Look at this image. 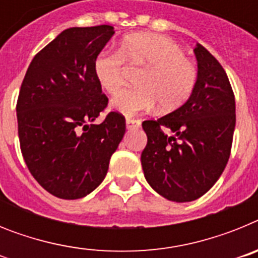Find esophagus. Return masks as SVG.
<instances>
[{
    "label": "esophagus",
    "instance_id": "1",
    "mask_svg": "<svg viewBox=\"0 0 258 258\" xmlns=\"http://www.w3.org/2000/svg\"><path fill=\"white\" fill-rule=\"evenodd\" d=\"M141 126V120H134V118H126L127 129H138Z\"/></svg>",
    "mask_w": 258,
    "mask_h": 258
}]
</instances>
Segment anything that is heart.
<instances>
[{
  "mask_svg": "<svg viewBox=\"0 0 258 258\" xmlns=\"http://www.w3.org/2000/svg\"><path fill=\"white\" fill-rule=\"evenodd\" d=\"M124 60L146 67L138 88L125 89L111 107L126 116L151 109L174 111L187 102L198 81V68L184 56V50L173 38L156 33H134L121 41L118 51L102 50L93 61V74L104 92L115 94L124 81Z\"/></svg>",
  "mask_w": 258,
  "mask_h": 258,
  "instance_id": "1",
  "label": "heart"
}]
</instances>
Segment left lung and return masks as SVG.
I'll return each instance as SVG.
<instances>
[{
	"instance_id": "1",
	"label": "left lung",
	"mask_w": 258,
	"mask_h": 258,
	"mask_svg": "<svg viewBox=\"0 0 258 258\" xmlns=\"http://www.w3.org/2000/svg\"><path fill=\"white\" fill-rule=\"evenodd\" d=\"M198 81L183 106L142 127L145 178L165 199L192 202L222 174L235 129V97L229 77L211 52L197 44ZM167 131L165 134L162 127Z\"/></svg>"
}]
</instances>
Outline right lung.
<instances>
[{"label": "right lung", "mask_w": 258, "mask_h": 258, "mask_svg": "<svg viewBox=\"0 0 258 258\" xmlns=\"http://www.w3.org/2000/svg\"><path fill=\"white\" fill-rule=\"evenodd\" d=\"M113 33L106 24L66 29L32 59L20 86L22 155L36 181L60 199L84 198L102 183L125 134L118 112L93 124L108 103L93 61Z\"/></svg>", "instance_id": "1"}]
</instances>
